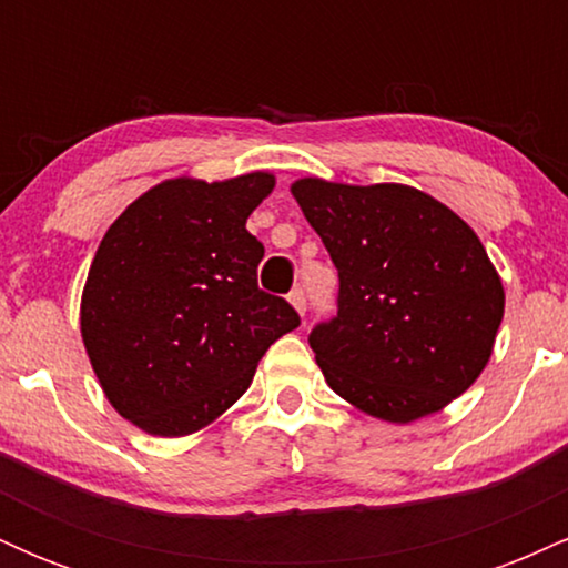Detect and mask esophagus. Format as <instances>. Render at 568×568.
<instances>
[{"mask_svg":"<svg viewBox=\"0 0 568 568\" xmlns=\"http://www.w3.org/2000/svg\"><path fill=\"white\" fill-rule=\"evenodd\" d=\"M288 302L296 306L298 315H304V312H306V293H304V288H293L288 293Z\"/></svg>","mask_w":568,"mask_h":568,"instance_id":"obj_1","label":"esophagus"}]
</instances>
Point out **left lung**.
Instances as JSON below:
<instances>
[{
	"instance_id": "1",
	"label": "left lung",
	"mask_w": 568,
	"mask_h": 568,
	"mask_svg": "<svg viewBox=\"0 0 568 568\" xmlns=\"http://www.w3.org/2000/svg\"><path fill=\"white\" fill-rule=\"evenodd\" d=\"M291 192L338 272L336 315L310 334L328 387L400 425L448 406L486 368L505 312L478 234L414 186Z\"/></svg>"
}]
</instances>
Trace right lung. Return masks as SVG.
Returning <instances> with one entry per match:
<instances>
[{
    "mask_svg": "<svg viewBox=\"0 0 568 568\" xmlns=\"http://www.w3.org/2000/svg\"><path fill=\"white\" fill-rule=\"evenodd\" d=\"M270 173L149 189L109 226L82 293V338L109 403L162 438L211 425L251 387L298 312L258 288L245 221Z\"/></svg>",
    "mask_w": 568,
    "mask_h": 568,
    "instance_id": "obj_1",
    "label": "right lung"
}]
</instances>
